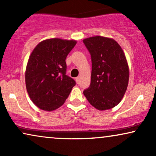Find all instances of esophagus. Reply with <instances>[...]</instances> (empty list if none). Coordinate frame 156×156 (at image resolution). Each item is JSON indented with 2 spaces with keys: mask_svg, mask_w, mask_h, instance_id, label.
Masks as SVG:
<instances>
[{
  "mask_svg": "<svg viewBox=\"0 0 156 156\" xmlns=\"http://www.w3.org/2000/svg\"><path fill=\"white\" fill-rule=\"evenodd\" d=\"M76 84H80V76H77V77H76Z\"/></svg>",
  "mask_w": 156,
  "mask_h": 156,
  "instance_id": "34e87169",
  "label": "esophagus"
}]
</instances>
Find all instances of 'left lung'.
Instances as JSON below:
<instances>
[{"label": "left lung", "instance_id": "left-lung-1", "mask_svg": "<svg viewBox=\"0 0 156 156\" xmlns=\"http://www.w3.org/2000/svg\"><path fill=\"white\" fill-rule=\"evenodd\" d=\"M83 42L91 59V84L83 93L97 109L114 107L129 84V66L123 51L114 40L101 36L87 38Z\"/></svg>", "mask_w": 156, "mask_h": 156}]
</instances>
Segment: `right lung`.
<instances>
[{
    "label": "right lung",
    "instance_id": "add662e5",
    "mask_svg": "<svg viewBox=\"0 0 156 156\" xmlns=\"http://www.w3.org/2000/svg\"><path fill=\"white\" fill-rule=\"evenodd\" d=\"M75 40H45L35 47L27 62L25 84L30 98L37 107L53 111L65 103L76 82L66 74L65 59Z\"/></svg>",
    "mask_w": 156,
    "mask_h": 156
}]
</instances>
